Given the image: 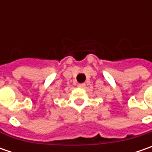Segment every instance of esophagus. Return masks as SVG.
<instances>
[{
  "label": "esophagus",
  "instance_id": "esophagus-1",
  "mask_svg": "<svg viewBox=\"0 0 152 152\" xmlns=\"http://www.w3.org/2000/svg\"><path fill=\"white\" fill-rule=\"evenodd\" d=\"M85 86V84H79L78 85V87H79V88H84Z\"/></svg>",
  "mask_w": 152,
  "mask_h": 152
}]
</instances>
